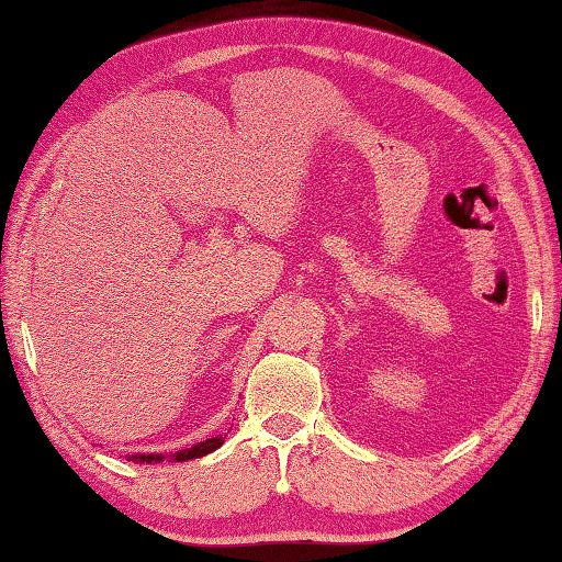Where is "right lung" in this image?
Here are the masks:
<instances>
[{
  "instance_id": "1",
  "label": "right lung",
  "mask_w": 562,
  "mask_h": 562,
  "mask_svg": "<svg viewBox=\"0 0 562 562\" xmlns=\"http://www.w3.org/2000/svg\"><path fill=\"white\" fill-rule=\"evenodd\" d=\"M222 442H225V438H207V440H203V442H198V446H193V448L178 450L176 454H171V460H176V462H186V460L203 458V454L217 450V448L222 446ZM132 460H134V462H146V464H151V462H164V454H132Z\"/></svg>"
}]
</instances>
